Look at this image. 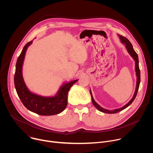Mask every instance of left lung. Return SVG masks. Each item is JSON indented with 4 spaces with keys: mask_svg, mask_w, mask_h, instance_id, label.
Wrapping results in <instances>:
<instances>
[{
    "mask_svg": "<svg viewBox=\"0 0 153 153\" xmlns=\"http://www.w3.org/2000/svg\"><path fill=\"white\" fill-rule=\"evenodd\" d=\"M118 36L120 39V42L123 43V44H124L125 45V48H126L128 53L129 54V55L131 56L133 58L134 60L135 61V71H136V77H137L136 86L134 94L132 99L129 100V102L128 103H126L125 106H123V107H122L120 108L116 109V110H106V109H105V108L101 107L98 103H97L94 100L93 97L92 92H91V89H90V94H91V96L92 102H93V104L94 105V106L99 111H100L102 113H108V114H114V113H119V112L123 110L124 109H125L126 108H127L128 106H129L131 104L132 102L134 101V100L135 99V98L136 97V95H137V91H138V90H139L140 82V70H139V58H138L137 54L134 50L132 44L131 43V42H129V40L127 38H126V37H123V36H122L120 34H118Z\"/></svg>",
    "mask_w": 153,
    "mask_h": 153,
    "instance_id": "left-lung-1",
    "label": "left lung"
}]
</instances>
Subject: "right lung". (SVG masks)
Returning <instances> with one entry per match:
<instances>
[{
    "label": "right lung",
    "instance_id": "1",
    "mask_svg": "<svg viewBox=\"0 0 153 153\" xmlns=\"http://www.w3.org/2000/svg\"><path fill=\"white\" fill-rule=\"evenodd\" d=\"M32 43L33 40L27 43L17 60L14 85L17 95L24 105L31 112L42 116H52L59 114L66 108L68 91L78 79L64 83L54 96L45 97L31 92L24 82L22 67L26 51Z\"/></svg>",
    "mask_w": 153,
    "mask_h": 153
}]
</instances>
